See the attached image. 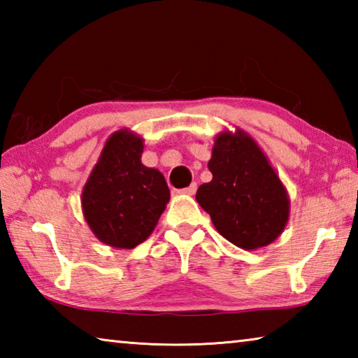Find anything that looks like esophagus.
<instances>
[{"instance_id": "1", "label": "esophagus", "mask_w": 358, "mask_h": 358, "mask_svg": "<svg viewBox=\"0 0 358 358\" xmlns=\"http://www.w3.org/2000/svg\"><path fill=\"white\" fill-rule=\"evenodd\" d=\"M196 191H197V183H192L191 186L185 187V189H181L180 192L181 194H186V196H192V194H196Z\"/></svg>"}]
</instances>
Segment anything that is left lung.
Returning a JSON list of instances; mask_svg holds the SVG:
<instances>
[{
  "mask_svg": "<svg viewBox=\"0 0 358 358\" xmlns=\"http://www.w3.org/2000/svg\"><path fill=\"white\" fill-rule=\"evenodd\" d=\"M208 169L210 183L196 201L230 243L251 251L270 245L289 220V196L254 138L237 129L216 137Z\"/></svg>",
  "mask_w": 358,
  "mask_h": 358,
  "instance_id": "obj_1",
  "label": "left lung"
}]
</instances>
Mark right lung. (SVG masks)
I'll list each match as a JSON object with an SVG mask.
<instances>
[{"mask_svg": "<svg viewBox=\"0 0 358 358\" xmlns=\"http://www.w3.org/2000/svg\"><path fill=\"white\" fill-rule=\"evenodd\" d=\"M142 137L113 132L83 186L85 221L112 248L132 250L147 240L171 199L164 175L142 164Z\"/></svg>", "mask_w": 358, "mask_h": 358, "instance_id": "add662e5", "label": "right lung"}]
</instances>
